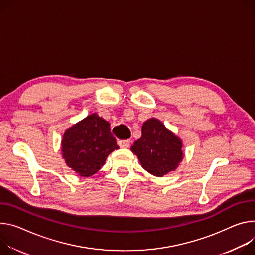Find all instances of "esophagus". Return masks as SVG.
Masks as SVG:
<instances>
[{"instance_id":"esophagus-1","label":"esophagus","mask_w":255,"mask_h":255,"mask_svg":"<svg viewBox=\"0 0 255 255\" xmlns=\"http://www.w3.org/2000/svg\"><path fill=\"white\" fill-rule=\"evenodd\" d=\"M118 144L121 148H128L130 145V140L129 139H125V140H119Z\"/></svg>"}]
</instances>
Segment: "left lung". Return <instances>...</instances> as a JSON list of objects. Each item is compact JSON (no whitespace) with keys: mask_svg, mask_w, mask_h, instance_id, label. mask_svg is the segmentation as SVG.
<instances>
[{"mask_svg":"<svg viewBox=\"0 0 255 255\" xmlns=\"http://www.w3.org/2000/svg\"><path fill=\"white\" fill-rule=\"evenodd\" d=\"M131 149L143 169L157 177L174 171L183 158L181 140L154 118L142 125L141 138Z\"/></svg>","mask_w":255,"mask_h":255,"instance_id":"1","label":"left lung"}]
</instances>
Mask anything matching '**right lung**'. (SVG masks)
Masks as SVG:
<instances>
[{
	"instance_id": "1",
	"label": "right lung",
	"mask_w": 255,
	"mask_h": 255,
	"mask_svg": "<svg viewBox=\"0 0 255 255\" xmlns=\"http://www.w3.org/2000/svg\"><path fill=\"white\" fill-rule=\"evenodd\" d=\"M117 148L109 122L96 113L69 128L62 140L66 164L81 177L96 174L108 155Z\"/></svg>"
}]
</instances>
